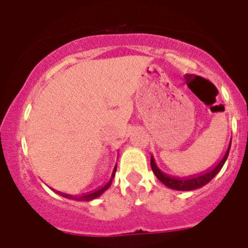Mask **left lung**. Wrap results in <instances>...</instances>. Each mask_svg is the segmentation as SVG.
<instances>
[{
    "mask_svg": "<svg viewBox=\"0 0 248 248\" xmlns=\"http://www.w3.org/2000/svg\"><path fill=\"white\" fill-rule=\"evenodd\" d=\"M230 148H231V143L229 144V148H227L226 153H225L222 159H221L220 161L214 166V168L207 169V170H205L203 172H200V174L190 175V176L176 177V176H170V175L165 174V172H163L159 168H157L153 155H151V159H150V165H151V169H153V172L155 174V176H156L157 179L164 184V185L168 186L169 189L177 190V191H191V190L200 189V187L205 186L206 184H209L210 181L216 176V174H217L221 169H222L223 164H225V161L227 160V156H229V153H230Z\"/></svg>",
    "mask_w": 248,
    "mask_h": 248,
    "instance_id": "8db88e82",
    "label": "left lung"
}]
</instances>
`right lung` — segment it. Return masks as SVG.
Returning <instances> with one entry per match:
<instances>
[{
  "mask_svg": "<svg viewBox=\"0 0 248 248\" xmlns=\"http://www.w3.org/2000/svg\"><path fill=\"white\" fill-rule=\"evenodd\" d=\"M115 171H117V165L114 166V170H113V172H111L110 180L105 184L104 186H102V187H99V189H97V190H94V191L85 192V194H82V195H69V194H64V192L57 191V190H54V191H56L58 195H61V196H63V198L69 199V200H76V201H91V200H94V199L99 198L103 192L107 191V190L109 189V186L111 185V181H113V179H114V175H115ZM52 190H53V189H52Z\"/></svg>",
  "mask_w": 248,
  "mask_h": 248,
  "instance_id": "add662e5",
  "label": "right lung"
}]
</instances>
